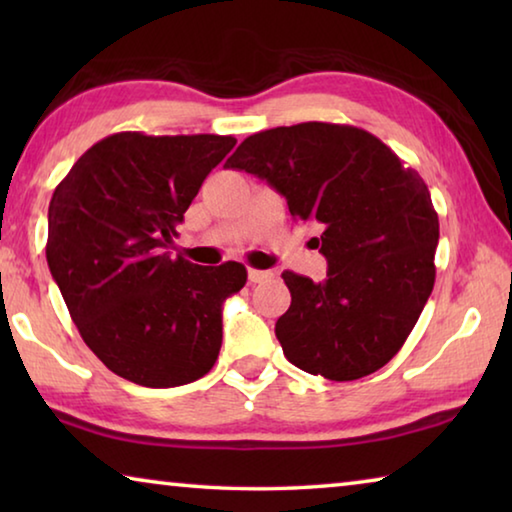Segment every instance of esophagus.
<instances>
[{"label":"esophagus","instance_id":"obj_1","mask_svg":"<svg viewBox=\"0 0 512 512\" xmlns=\"http://www.w3.org/2000/svg\"><path fill=\"white\" fill-rule=\"evenodd\" d=\"M268 277H273V271H259V268H248V280L257 284V282H264Z\"/></svg>","mask_w":512,"mask_h":512}]
</instances>
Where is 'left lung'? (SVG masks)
<instances>
[{
    "instance_id": "obj_1",
    "label": "left lung",
    "mask_w": 512,
    "mask_h": 512,
    "mask_svg": "<svg viewBox=\"0 0 512 512\" xmlns=\"http://www.w3.org/2000/svg\"><path fill=\"white\" fill-rule=\"evenodd\" d=\"M225 169L266 180L293 219L323 225L325 280L282 273L291 291L275 323L284 357L332 381L386 366L436 282L438 214L420 173L372 133L327 121L250 135Z\"/></svg>"
}]
</instances>
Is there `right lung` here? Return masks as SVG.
I'll list each match as a JSON object with an SVG mask.
<instances>
[{
	"label": "right lung",
	"mask_w": 512,
	"mask_h": 512,
	"mask_svg": "<svg viewBox=\"0 0 512 512\" xmlns=\"http://www.w3.org/2000/svg\"><path fill=\"white\" fill-rule=\"evenodd\" d=\"M232 135L115 133L90 146L54 189L47 264L83 341L106 368L149 388L212 370L223 300L246 266H198L164 248Z\"/></svg>",
	"instance_id": "1"
}]
</instances>
